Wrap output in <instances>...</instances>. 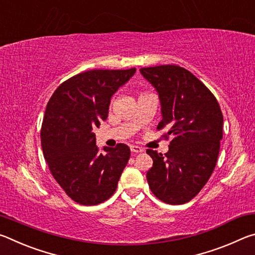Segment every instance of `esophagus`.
Listing matches in <instances>:
<instances>
[{"mask_svg": "<svg viewBox=\"0 0 255 255\" xmlns=\"http://www.w3.org/2000/svg\"><path fill=\"white\" fill-rule=\"evenodd\" d=\"M130 150L132 154H138V153H143L144 148H141V147H139V146H136V145H131Z\"/></svg>", "mask_w": 255, "mask_h": 255, "instance_id": "esophagus-1", "label": "esophagus"}]
</instances>
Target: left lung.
Listing matches in <instances>:
<instances>
[{
  "label": "left lung",
  "instance_id": "8db88e82",
  "mask_svg": "<svg viewBox=\"0 0 255 255\" xmlns=\"http://www.w3.org/2000/svg\"><path fill=\"white\" fill-rule=\"evenodd\" d=\"M140 74L154 86L162 120L172 137L165 154L147 149L153 166L146 178L159 200L182 205L196 197L209 180L223 138V114L217 100L197 77L176 65L144 67Z\"/></svg>",
  "mask_w": 255,
  "mask_h": 255
}]
</instances>
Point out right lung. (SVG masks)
I'll list each match as a JSON object with an SVG mask.
<instances>
[{
  "mask_svg": "<svg viewBox=\"0 0 255 255\" xmlns=\"http://www.w3.org/2000/svg\"><path fill=\"white\" fill-rule=\"evenodd\" d=\"M136 73L93 70L60 84L47 105L41 147L51 174L77 204L99 205L114 195L130 157L126 144L99 152L93 129L109 114L110 100Z\"/></svg>",
  "mask_w": 255,
  "mask_h": 255,
  "instance_id": "right-lung-1",
  "label": "right lung"
}]
</instances>
